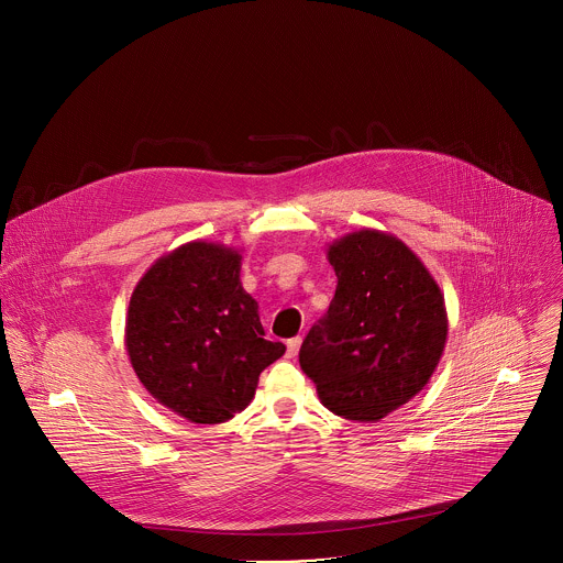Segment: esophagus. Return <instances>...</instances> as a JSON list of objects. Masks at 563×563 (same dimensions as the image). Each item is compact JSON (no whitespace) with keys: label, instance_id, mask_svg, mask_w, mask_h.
<instances>
[{"label":"esophagus","instance_id":"1","mask_svg":"<svg viewBox=\"0 0 563 563\" xmlns=\"http://www.w3.org/2000/svg\"><path fill=\"white\" fill-rule=\"evenodd\" d=\"M298 350H300V336L289 339V341H287V358H296Z\"/></svg>","mask_w":563,"mask_h":563}]
</instances>
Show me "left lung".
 <instances>
[{
	"label": "left lung",
	"mask_w": 563,
	"mask_h": 563,
	"mask_svg": "<svg viewBox=\"0 0 563 563\" xmlns=\"http://www.w3.org/2000/svg\"><path fill=\"white\" fill-rule=\"evenodd\" d=\"M339 285L300 345V367L330 412L376 423L434 374L445 339L443 294L396 235L361 229L328 250Z\"/></svg>",
	"instance_id": "obj_1"
}]
</instances>
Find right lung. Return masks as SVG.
Masks as SVG:
<instances>
[{"mask_svg":"<svg viewBox=\"0 0 563 563\" xmlns=\"http://www.w3.org/2000/svg\"><path fill=\"white\" fill-rule=\"evenodd\" d=\"M235 250L187 243L157 258L131 294L124 345L146 391L191 423L243 412L261 372L285 354L265 341Z\"/></svg>","mask_w":563,"mask_h":563,"instance_id":"1","label":"right lung"}]
</instances>
